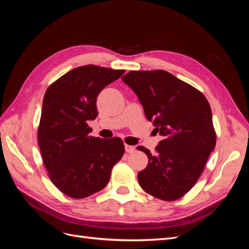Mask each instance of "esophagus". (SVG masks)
Masks as SVG:
<instances>
[{
	"mask_svg": "<svg viewBox=\"0 0 249 249\" xmlns=\"http://www.w3.org/2000/svg\"><path fill=\"white\" fill-rule=\"evenodd\" d=\"M124 149H125L126 153H134V152H135V146L125 144V145H124Z\"/></svg>",
	"mask_w": 249,
	"mask_h": 249,
	"instance_id": "1",
	"label": "esophagus"
}]
</instances>
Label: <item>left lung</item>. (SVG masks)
<instances>
[{
	"mask_svg": "<svg viewBox=\"0 0 249 249\" xmlns=\"http://www.w3.org/2000/svg\"><path fill=\"white\" fill-rule=\"evenodd\" d=\"M138 96L148 122L163 137L138 182L148 194L172 201L197 182L216 144L212 111L200 91L165 71H132L122 78Z\"/></svg>",
	"mask_w": 249,
	"mask_h": 249,
	"instance_id": "1",
	"label": "left lung"
}]
</instances>
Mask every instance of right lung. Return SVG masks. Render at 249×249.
I'll return each mask as SVG.
<instances>
[{
	"label": "right lung",
	"instance_id": "obj_1",
	"mask_svg": "<svg viewBox=\"0 0 249 249\" xmlns=\"http://www.w3.org/2000/svg\"><path fill=\"white\" fill-rule=\"evenodd\" d=\"M124 70L85 65L66 72L43 97L38 143L49 177L72 198H84L107 186L124 145L118 137L90 136L88 120L97 116L102 90L123 76Z\"/></svg>",
	"mask_w": 249,
	"mask_h": 249
}]
</instances>
